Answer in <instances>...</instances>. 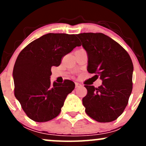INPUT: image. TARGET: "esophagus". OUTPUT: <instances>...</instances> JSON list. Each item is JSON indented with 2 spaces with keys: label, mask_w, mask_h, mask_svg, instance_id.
Returning a JSON list of instances; mask_svg holds the SVG:
<instances>
[{
  "label": "esophagus",
  "mask_w": 146,
  "mask_h": 146,
  "mask_svg": "<svg viewBox=\"0 0 146 146\" xmlns=\"http://www.w3.org/2000/svg\"><path fill=\"white\" fill-rule=\"evenodd\" d=\"M75 88H79V87L82 86V84L80 83H78V82H75Z\"/></svg>",
  "instance_id": "1"
}]
</instances>
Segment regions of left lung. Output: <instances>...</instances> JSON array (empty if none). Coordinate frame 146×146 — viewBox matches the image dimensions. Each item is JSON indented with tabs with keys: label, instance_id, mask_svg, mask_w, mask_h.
Here are the masks:
<instances>
[{
	"label": "left lung",
	"instance_id": "obj_1",
	"mask_svg": "<svg viewBox=\"0 0 146 146\" xmlns=\"http://www.w3.org/2000/svg\"><path fill=\"white\" fill-rule=\"evenodd\" d=\"M78 37L88 56L87 71L102 80L98 88L84 86L85 111L97 121H113L123 112L132 93L131 58L121 45L104 33H83Z\"/></svg>",
	"mask_w": 146,
	"mask_h": 146
}]
</instances>
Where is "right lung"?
<instances>
[{
  "mask_svg": "<svg viewBox=\"0 0 146 146\" xmlns=\"http://www.w3.org/2000/svg\"><path fill=\"white\" fill-rule=\"evenodd\" d=\"M81 46L75 35L47 33L29 43L18 55L14 70V95L31 119L45 122L59 115L66 96L75 88L71 80L51 83V66Z\"/></svg>",
  "mask_w": 146,
  "mask_h": 146,
  "instance_id": "1",
  "label": "right lung"
}]
</instances>
